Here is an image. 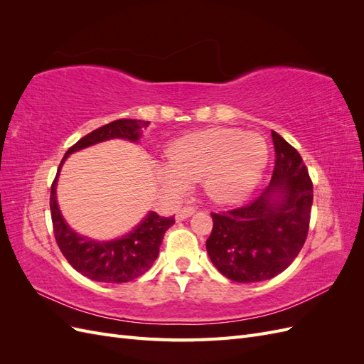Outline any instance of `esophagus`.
Listing matches in <instances>:
<instances>
[{
  "mask_svg": "<svg viewBox=\"0 0 364 364\" xmlns=\"http://www.w3.org/2000/svg\"><path fill=\"white\" fill-rule=\"evenodd\" d=\"M194 211L196 209L193 206H183L179 209L178 213H176V220H178V222H182V220L191 217L194 214Z\"/></svg>",
  "mask_w": 364,
  "mask_h": 364,
  "instance_id": "34e87169",
  "label": "esophagus"
}]
</instances>
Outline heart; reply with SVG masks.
<instances>
[{"mask_svg":"<svg viewBox=\"0 0 364 364\" xmlns=\"http://www.w3.org/2000/svg\"><path fill=\"white\" fill-rule=\"evenodd\" d=\"M267 162L269 147L261 135L213 127L174 141L168 149V167L161 170V178L174 190L203 181L209 199L235 203L255 188Z\"/></svg>","mask_w":364,"mask_h":364,"instance_id":"obj_1","label":"heart"}]
</instances>
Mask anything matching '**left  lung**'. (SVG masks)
I'll use <instances>...</instances> for the list:
<instances>
[{
    "instance_id": "left-lung-1",
    "label": "left lung",
    "mask_w": 364,
    "mask_h": 364,
    "mask_svg": "<svg viewBox=\"0 0 364 364\" xmlns=\"http://www.w3.org/2000/svg\"><path fill=\"white\" fill-rule=\"evenodd\" d=\"M274 168L255 200L211 213L206 250L217 270L235 282H259L287 269L310 228L313 182L294 147L272 130Z\"/></svg>"
}]
</instances>
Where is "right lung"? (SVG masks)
I'll use <instances>...</instances> for the list:
<instances>
[{
	"instance_id": "obj_1",
	"label": "right lung",
	"mask_w": 364,
	"mask_h": 364,
	"mask_svg": "<svg viewBox=\"0 0 364 364\" xmlns=\"http://www.w3.org/2000/svg\"><path fill=\"white\" fill-rule=\"evenodd\" d=\"M150 121L121 118L92 130L68 149L59 165L56 178L51 185L50 209L56 243L63 257L83 277L98 282H129L144 274L158 258L165 230L174 225V217H161L149 213L142 222L129 234L112 241H95L75 234L65 222L56 200V183L63 161L71 153L97 142L121 138L136 142L147 129Z\"/></svg>"
}]
</instances>
